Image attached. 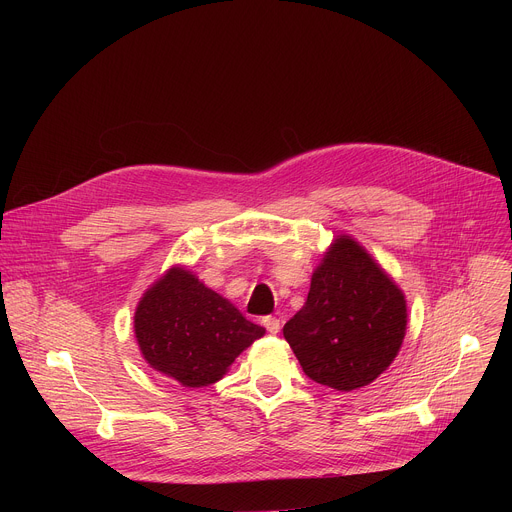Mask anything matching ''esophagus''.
<instances>
[{"label": "esophagus", "instance_id": "1", "mask_svg": "<svg viewBox=\"0 0 512 512\" xmlns=\"http://www.w3.org/2000/svg\"><path fill=\"white\" fill-rule=\"evenodd\" d=\"M261 324L267 328V332H271V334H277L279 330H281V322H279V318H275V316H265L263 320H261Z\"/></svg>", "mask_w": 512, "mask_h": 512}]
</instances>
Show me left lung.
Listing matches in <instances>:
<instances>
[{
	"label": "left lung",
	"instance_id": "obj_1",
	"mask_svg": "<svg viewBox=\"0 0 512 512\" xmlns=\"http://www.w3.org/2000/svg\"><path fill=\"white\" fill-rule=\"evenodd\" d=\"M405 326L401 289L356 241L340 237L312 275L308 300L283 326V336L312 381L354 391L387 371Z\"/></svg>",
	"mask_w": 512,
	"mask_h": 512
}]
</instances>
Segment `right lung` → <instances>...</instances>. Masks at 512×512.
<instances>
[{"label": "right lung", "instance_id": "add662e5", "mask_svg": "<svg viewBox=\"0 0 512 512\" xmlns=\"http://www.w3.org/2000/svg\"><path fill=\"white\" fill-rule=\"evenodd\" d=\"M265 334L190 271L172 267L135 310V338L150 367L184 387L223 379L233 360Z\"/></svg>", "mask_w": 512, "mask_h": 512}]
</instances>
